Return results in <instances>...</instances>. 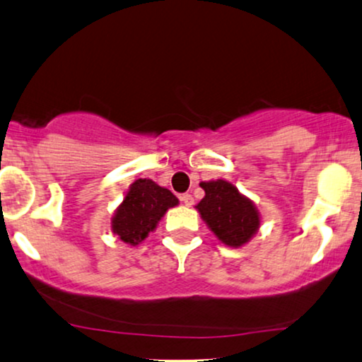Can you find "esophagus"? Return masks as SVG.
<instances>
[{
    "instance_id": "obj_1",
    "label": "esophagus",
    "mask_w": 362,
    "mask_h": 362,
    "mask_svg": "<svg viewBox=\"0 0 362 362\" xmlns=\"http://www.w3.org/2000/svg\"><path fill=\"white\" fill-rule=\"evenodd\" d=\"M180 202L187 205V207H190V205L194 204V197H192L190 194H182L180 195Z\"/></svg>"
}]
</instances>
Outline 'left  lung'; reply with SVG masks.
Here are the masks:
<instances>
[{"instance_id":"1","label":"left lung","mask_w":362,"mask_h":362,"mask_svg":"<svg viewBox=\"0 0 362 362\" xmlns=\"http://www.w3.org/2000/svg\"><path fill=\"white\" fill-rule=\"evenodd\" d=\"M200 187L205 190V197L195 209L215 237L228 247H242L252 239L260 227L252 200L222 178L202 182Z\"/></svg>"}]
</instances>
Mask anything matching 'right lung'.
<instances>
[{"label": "right lung", "instance_id": "add662e5", "mask_svg": "<svg viewBox=\"0 0 362 362\" xmlns=\"http://www.w3.org/2000/svg\"><path fill=\"white\" fill-rule=\"evenodd\" d=\"M178 199L150 178H139L128 189L123 202L112 218V230L118 239L130 245H139L150 232L155 230L160 218Z\"/></svg>", "mask_w": 362, "mask_h": 362}]
</instances>
